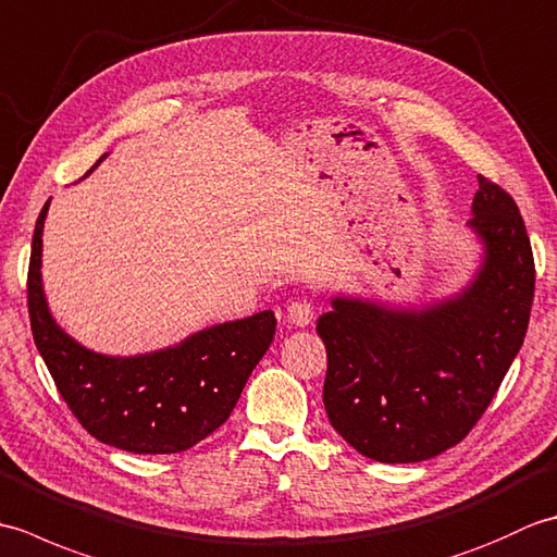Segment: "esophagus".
Wrapping results in <instances>:
<instances>
[{"label": "esophagus", "instance_id": "esophagus-1", "mask_svg": "<svg viewBox=\"0 0 557 557\" xmlns=\"http://www.w3.org/2000/svg\"><path fill=\"white\" fill-rule=\"evenodd\" d=\"M287 318L294 325H309L313 321V304L309 299H294L287 306Z\"/></svg>", "mask_w": 557, "mask_h": 557}]
</instances>
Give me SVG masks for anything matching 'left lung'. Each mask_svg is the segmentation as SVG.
Listing matches in <instances>:
<instances>
[{"mask_svg":"<svg viewBox=\"0 0 557 557\" xmlns=\"http://www.w3.org/2000/svg\"><path fill=\"white\" fill-rule=\"evenodd\" d=\"M471 212L486 256L457 297L423 311L335 297L318 318L327 419L363 457L407 465L465 441L522 347L536 287L524 220L481 174Z\"/></svg>","mask_w":557,"mask_h":557,"instance_id":"left-lung-1","label":"left lung"}]
</instances>
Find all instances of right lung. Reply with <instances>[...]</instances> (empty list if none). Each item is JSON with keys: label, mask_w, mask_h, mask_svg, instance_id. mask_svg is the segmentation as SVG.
I'll return each mask as SVG.
<instances>
[{"label": "right lung", "mask_w": 557, "mask_h": 557, "mask_svg": "<svg viewBox=\"0 0 557 557\" xmlns=\"http://www.w3.org/2000/svg\"><path fill=\"white\" fill-rule=\"evenodd\" d=\"M47 208L50 200L33 234L28 313L35 347L59 395L83 429L104 445L136 455L194 447L230 419L248 375L275 337V313L212 325L182 345L138 357H104L81 347L54 323L45 301L40 256Z\"/></svg>", "instance_id": "1"}]
</instances>
